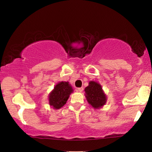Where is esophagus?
I'll return each instance as SVG.
<instances>
[{"mask_svg":"<svg viewBox=\"0 0 152 152\" xmlns=\"http://www.w3.org/2000/svg\"><path fill=\"white\" fill-rule=\"evenodd\" d=\"M84 88H82V87H80V88H77V91L78 92H82V91H83Z\"/></svg>","mask_w":152,"mask_h":152,"instance_id":"1","label":"esophagus"}]
</instances>
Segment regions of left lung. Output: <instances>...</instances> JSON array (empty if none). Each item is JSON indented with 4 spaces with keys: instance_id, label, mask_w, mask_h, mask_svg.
Listing matches in <instances>:
<instances>
[{
    "instance_id": "1",
    "label": "left lung",
    "mask_w": 152,
    "mask_h": 152,
    "mask_svg": "<svg viewBox=\"0 0 152 152\" xmlns=\"http://www.w3.org/2000/svg\"><path fill=\"white\" fill-rule=\"evenodd\" d=\"M84 91L87 101L95 109L101 107L106 102V96L102 91L101 86L97 82L91 81Z\"/></svg>"
}]
</instances>
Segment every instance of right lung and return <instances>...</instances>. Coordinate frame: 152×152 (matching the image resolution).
<instances>
[{
	"label": "right lung",
	"mask_w": 152,
	"mask_h": 152,
	"mask_svg": "<svg viewBox=\"0 0 152 152\" xmlns=\"http://www.w3.org/2000/svg\"><path fill=\"white\" fill-rule=\"evenodd\" d=\"M73 92L68 82H61L56 85L49 96V102L53 109H58L66 103L70 94Z\"/></svg>",
	"instance_id": "add662e5"
}]
</instances>
